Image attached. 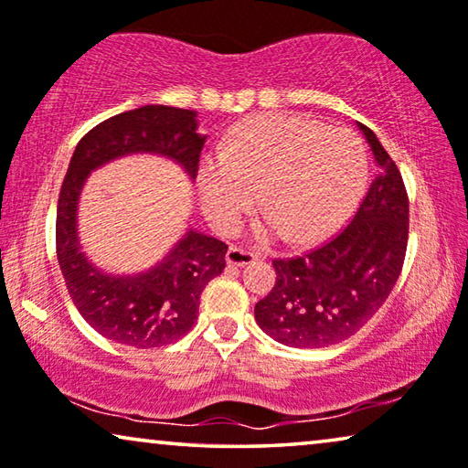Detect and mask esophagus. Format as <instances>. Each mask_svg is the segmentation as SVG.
Here are the masks:
<instances>
[{
    "mask_svg": "<svg viewBox=\"0 0 468 468\" xmlns=\"http://www.w3.org/2000/svg\"><path fill=\"white\" fill-rule=\"evenodd\" d=\"M256 261H259V256L248 252V250H241V248H229V252H227V265H231V267H248Z\"/></svg>",
    "mask_w": 468,
    "mask_h": 468,
    "instance_id": "1",
    "label": "esophagus"
}]
</instances>
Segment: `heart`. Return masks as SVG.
<instances>
[{
  "mask_svg": "<svg viewBox=\"0 0 468 468\" xmlns=\"http://www.w3.org/2000/svg\"><path fill=\"white\" fill-rule=\"evenodd\" d=\"M367 177L356 135L324 129L292 114H269L239 124L222 154L201 156L197 193L207 220L235 233L259 206L262 241L286 235L292 243L326 239L356 203Z\"/></svg>",
  "mask_w": 468,
  "mask_h": 468,
  "instance_id": "b5f03b06",
  "label": "heart"
}]
</instances>
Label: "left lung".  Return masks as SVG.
Returning <instances> with one entry per match:
<instances>
[{
  "label": "left lung",
  "mask_w": 468,
  "mask_h": 468,
  "mask_svg": "<svg viewBox=\"0 0 468 468\" xmlns=\"http://www.w3.org/2000/svg\"><path fill=\"white\" fill-rule=\"evenodd\" d=\"M358 124L378 174L350 225L318 250L278 259L275 286L254 305L256 324L291 347H328L358 333L384 305L403 269L410 201L378 135Z\"/></svg>",
  "instance_id": "8db88e82"
}]
</instances>
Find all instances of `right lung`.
<instances>
[{"label": "right lung", "instance_id": "right-lung-1", "mask_svg": "<svg viewBox=\"0 0 468 468\" xmlns=\"http://www.w3.org/2000/svg\"><path fill=\"white\" fill-rule=\"evenodd\" d=\"M195 110L142 105L97 124L78 142L57 203V259L82 318L116 344L140 350L182 339L195 326L209 280L225 269L227 243L188 227L146 271L108 273L93 265L78 235V203L89 174L129 154H156L177 163L190 180L206 135Z\"/></svg>", "mask_w": 468, "mask_h": 468}]
</instances>
